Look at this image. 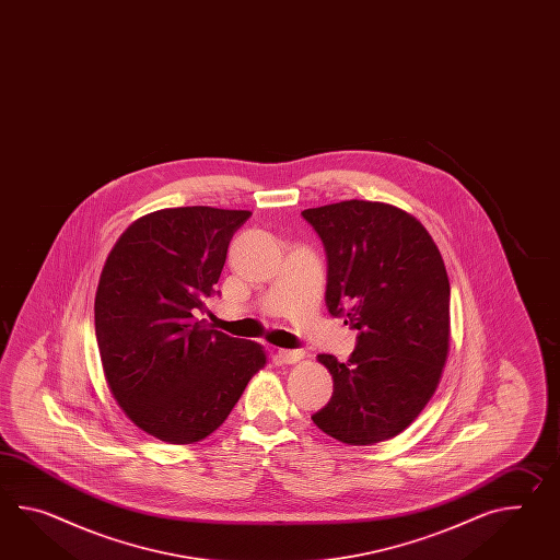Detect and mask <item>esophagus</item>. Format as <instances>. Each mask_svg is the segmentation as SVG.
<instances>
[{
  "mask_svg": "<svg viewBox=\"0 0 560 560\" xmlns=\"http://www.w3.org/2000/svg\"><path fill=\"white\" fill-rule=\"evenodd\" d=\"M279 355V360L283 362V364H298L300 360H303V352L301 350H279L277 352Z\"/></svg>",
  "mask_w": 560,
  "mask_h": 560,
  "instance_id": "obj_1",
  "label": "esophagus"
}]
</instances>
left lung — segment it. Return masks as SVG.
<instances>
[{
  "label": "left lung",
  "instance_id": "left-lung-1",
  "mask_svg": "<svg viewBox=\"0 0 560 560\" xmlns=\"http://www.w3.org/2000/svg\"><path fill=\"white\" fill-rule=\"evenodd\" d=\"M328 255L329 314L358 329L348 362L319 354L334 395L314 423L346 445L402 433L427 407L450 354V277L435 241L409 212L346 200L301 212Z\"/></svg>",
  "mask_w": 560,
  "mask_h": 560
}]
</instances>
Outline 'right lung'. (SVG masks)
<instances>
[{"label": "right lung", "instance_id": "1", "mask_svg": "<svg viewBox=\"0 0 560 560\" xmlns=\"http://www.w3.org/2000/svg\"><path fill=\"white\" fill-rule=\"evenodd\" d=\"M248 217L210 206L155 210L119 236L101 271L95 331L105 381L129 421L164 443L214 433L267 364L257 341L194 317Z\"/></svg>", "mask_w": 560, "mask_h": 560}]
</instances>
